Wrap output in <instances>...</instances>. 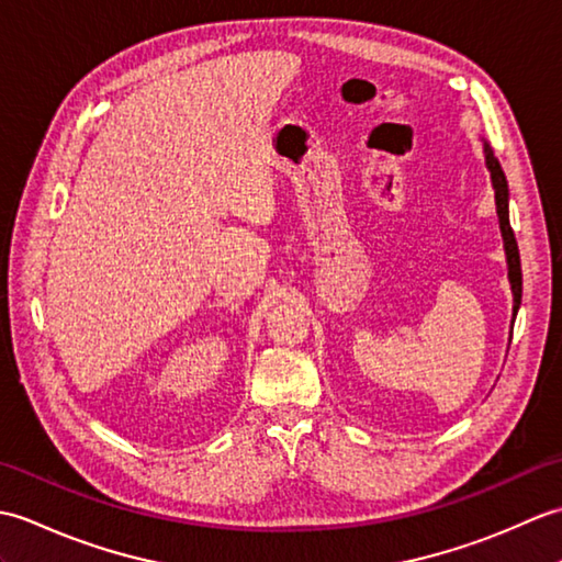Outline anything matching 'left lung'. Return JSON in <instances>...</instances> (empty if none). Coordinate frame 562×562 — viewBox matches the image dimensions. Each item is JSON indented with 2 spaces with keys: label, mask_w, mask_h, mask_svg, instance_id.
<instances>
[{
  "label": "left lung",
  "mask_w": 562,
  "mask_h": 562,
  "mask_svg": "<svg viewBox=\"0 0 562 562\" xmlns=\"http://www.w3.org/2000/svg\"><path fill=\"white\" fill-rule=\"evenodd\" d=\"M485 166L491 171V181L495 188V205H497V220H499V232H503V241H505V256H507V278L512 284V321H515L519 304H521V262H519V248H517V238L515 232L509 226V188H507V178L503 166L495 159V154L491 145L485 142Z\"/></svg>",
  "instance_id": "8db88e82"
}]
</instances>
